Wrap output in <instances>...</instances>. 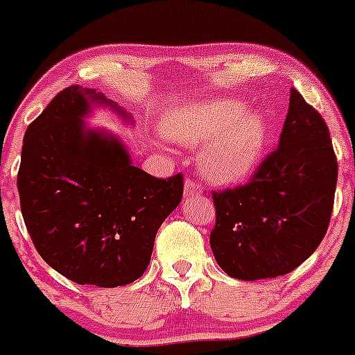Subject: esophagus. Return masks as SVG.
Masks as SVG:
<instances>
[{
  "label": "esophagus",
  "instance_id": "1",
  "mask_svg": "<svg viewBox=\"0 0 355 355\" xmlns=\"http://www.w3.org/2000/svg\"><path fill=\"white\" fill-rule=\"evenodd\" d=\"M197 196H202V184H200L197 180L188 178V180L184 181V197L190 199V197H197Z\"/></svg>",
  "mask_w": 355,
  "mask_h": 355
}]
</instances>
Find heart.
<instances>
[{
  "label": "heart",
  "instance_id": "obj_1",
  "mask_svg": "<svg viewBox=\"0 0 355 355\" xmlns=\"http://www.w3.org/2000/svg\"><path fill=\"white\" fill-rule=\"evenodd\" d=\"M163 133L175 142L199 147V167L218 183H234L258 167L270 124L263 112H247L236 99H218L178 108L163 121Z\"/></svg>",
  "mask_w": 355,
  "mask_h": 355
}]
</instances>
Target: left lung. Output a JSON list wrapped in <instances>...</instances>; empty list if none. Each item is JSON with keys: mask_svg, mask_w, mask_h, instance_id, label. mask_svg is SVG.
<instances>
[{"mask_svg": "<svg viewBox=\"0 0 355 355\" xmlns=\"http://www.w3.org/2000/svg\"><path fill=\"white\" fill-rule=\"evenodd\" d=\"M338 162L322 115L295 89L279 147L243 187L213 192V256L241 281L290 274L320 245L331 220Z\"/></svg>", "mask_w": 355, "mask_h": 355, "instance_id": "1", "label": "left lung"}]
</instances>
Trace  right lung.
Wrapping results in <instances>:
<instances>
[{
  "label": "right lung",
  "instance_id": "1",
  "mask_svg": "<svg viewBox=\"0 0 355 355\" xmlns=\"http://www.w3.org/2000/svg\"><path fill=\"white\" fill-rule=\"evenodd\" d=\"M101 92L72 85L53 97L24 133L17 190L37 252L78 284L124 286L150 261L163 220L183 197V175L159 180L131 163L124 144L85 117Z\"/></svg>",
  "mask_w": 355,
  "mask_h": 355
}]
</instances>
